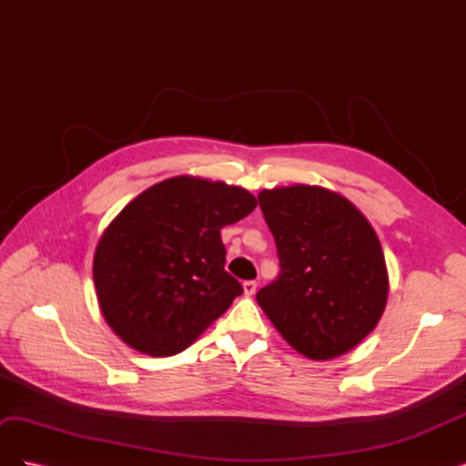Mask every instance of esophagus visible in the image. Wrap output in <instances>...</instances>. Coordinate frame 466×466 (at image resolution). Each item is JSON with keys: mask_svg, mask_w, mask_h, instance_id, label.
<instances>
[{"mask_svg": "<svg viewBox=\"0 0 466 466\" xmlns=\"http://www.w3.org/2000/svg\"><path fill=\"white\" fill-rule=\"evenodd\" d=\"M257 288H258V284L255 279H247V281H243V289H245V293L247 295H255L257 293Z\"/></svg>", "mask_w": 466, "mask_h": 466, "instance_id": "34e87169", "label": "esophagus"}]
</instances>
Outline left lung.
Returning a JSON list of instances; mask_svg holds the SVG:
<instances>
[{"label":"left lung","instance_id":"1","mask_svg":"<svg viewBox=\"0 0 466 466\" xmlns=\"http://www.w3.org/2000/svg\"><path fill=\"white\" fill-rule=\"evenodd\" d=\"M274 235L279 274L257 293L278 332L299 354L332 360L368 336L389 295L379 238L344 196L320 187L258 194Z\"/></svg>","mask_w":466,"mask_h":466}]
</instances>
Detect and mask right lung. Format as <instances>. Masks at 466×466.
Listing matches in <instances>:
<instances>
[{
    "instance_id": "right-lung-1",
    "label": "right lung",
    "mask_w": 466,
    "mask_h": 466,
    "mask_svg": "<svg viewBox=\"0 0 466 466\" xmlns=\"http://www.w3.org/2000/svg\"><path fill=\"white\" fill-rule=\"evenodd\" d=\"M255 208L245 188L194 177L139 194L95 250L93 279L108 327L155 358L188 348L243 293L223 268L221 229Z\"/></svg>"
}]
</instances>
